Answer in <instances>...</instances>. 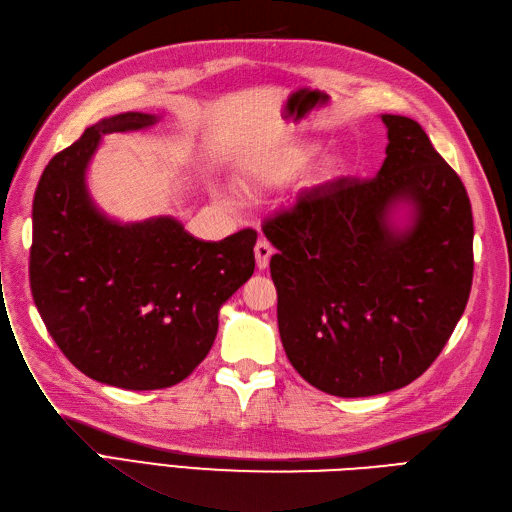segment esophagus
<instances>
[{
  "mask_svg": "<svg viewBox=\"0 0 512 512\" xmlns=\"http://www.w3.org/2000/svg\"><path fill=\"white\" fill-rule=\"evenodd\" d=\"M272 255H274V246L270 244V240L259 238L257 244H255V261H257V268H259V270L268 268V263H270V257H272Z\"/></svg>",
  "mask_w": 512,
  "mask_h": 512,
  "instance_id": "obj_1",
  "label": "esophagus"
}]
</instances>
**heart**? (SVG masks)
<instances>
[{"label": "heart", "mask_w": 512, "mask_h": 512, "mask_svg": "<svg viewBox=\"0 0 512 512\" xmlns=\"http://www.w3.org/2000/svg\"><path fill=\"white\" fill-rule=\"evenodd\" d=\"M315 153H317V148L312 146V144H304V146L293 148V151H289L287 157H285V170H287V172H293V170L304 168L306 163H308L312 157H315ZM334 170H336V163L329 161L327 166H325V172L332 174Z\"/></svg>", "instance_id": "b5f03b06"}]
</instances>
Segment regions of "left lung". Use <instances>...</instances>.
<instances>
[{
    "mask_svg": "<svg viewBox=\"0 0 512 512\" xmlns=\"http://www.w3.org/2000/svg\"><path fill=\"white\" fill-rule=\"evenodd\" d=\"M387 157L372 178L304 189L263 219L278 332L298 374L329 395L406 387L449 342L470 298L474 223L464 183L423 127L383 114ZM398 201L416 208L404 233Z\"/></svg>",
    "mask_w": 512,
    "mask_h": 512,
    "instance_id": "obj_1",
    "label": "left lung"
}]
</instances>
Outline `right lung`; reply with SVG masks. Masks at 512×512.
<instances>
[{"instance_id":"add662e5","label":"right lung","mask_w":512,"mask_h":512,"mask_svg":"<svg viewBox=\"0 0 512 512\" xmlns=\"http://www.w3.org/2000/svg\"><path fill=\"white\" fill-rule=\"evenodd\" d=\"M155 121L125 112L85 129L48 161L31 212L29 285L48 334L82 374L131 391L185 381L255 270L251 227L206 242L172 217L123 225L93 206L85 170L102 134Z\"/></svg>"}]
</instances>
